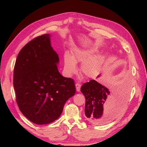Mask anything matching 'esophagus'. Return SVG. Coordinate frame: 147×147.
Here are the masks:
<instances>
[{
	"label": "esophagus",
	"mask_w": 147,
	"mask_h": 147,
	"mask_svg": "<svg viewBox=\"0 0 147 147\" xmlns=\"http://www.w3.org/2000/svg\"><path fill=\"white\" fill-rule=\"evenodd\" d=\"M76 90L78 92H79L80 90V88H81V84L79 83L76 84Z\"/></svg>",
	"instance_id": "34e87169"
}]
</instances>
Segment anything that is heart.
<instances>
[{"instance_id":"obj_1","label":"heart","mask_w":147,"mask_h":147,"mask_svg":"<svg viewBox=\"0 0 147 147\" xmlns=\"http://www.w3.org/2000/svg\"><path fill=\"white\" fill-rule=\"evenodd\" d=\"M95 52L94 49L77 48L71 56L66 53L64 56V71L66 76H70L77 71L76 63L83 61L81 64V71L88 78L94 76L101 63L99 55L91 56Z\"/></svg>"}]
</instances>
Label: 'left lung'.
Segmentation results:
<instances>
[{"instance_id":"obj_1","label":"left lung","mask_w":147,"mask_h":147,"mask_svg":"<svg viewBox=\"0 0 147 147\" xmlns=\"http://www.w3.org/2000/svg\"><path fill=\"white\" fill-rule=\"evenodd\" d=\"M80 90L86 99V119L93 124L98 125L111 121L121 113L126 102L129 87L128 84H123L114 98L107 88L91 80L84 83Z\"/></svg>"}]
</instances>
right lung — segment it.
<instances>
[{"label": "right lung", "mask_w": 147, "mask_h": 147, "mask_svg": "<svg viewBox=\"0 0 147 147\" xmlns=\"http://www.w3.org/2000/svg\"><path fill=\"white\" fill-rule=\"evenodd\" d=\"M50 35L38 36L20 51L13 69L16 101L24 116L37 125L49 124L61 115L76 93L74 82L58 69L59 57Z\"/></svg>", "instance_id": "obj_1"}]
</instances>
